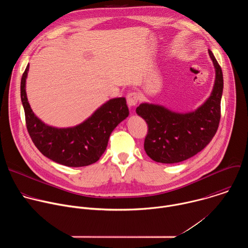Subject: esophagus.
Segmentation results:
<instances>
[{"mask_svg": "<svg viewBox=\"0 0 248 248\" xmlns=\"http://www.w3.org/2000/svg\"><path fill=\"white\" fill-rule=\"evenodd\" d=\"M139 100V95L136 92H130L126 96V102L129 107H133Z\"/></svg>", "mask_w": 248, "mask_h": 248, "instance_id": "1", "label": "esophagus"}]
</instances>
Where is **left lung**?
Instances as JSON below:
<instances>
[{
    "label": "left lung",
    "instance_id": "1",
    "mask_svg": "<svg viewBox=\"0 0 248 248\" xmlns=\"http://www.w3.org/2000/svg\"><path fill=\"white\" fill-rule=\"evenodd\" d=\"M208 52L215 67V82L211 95L198 109L181 114L148 103L136 108V114L148 124L145 152L158 163L173 164L191 158L204 149L217 132L224 79L216 58L210 50Z\"/></svg>",
    "mask_w": 248,
    "mask_h": 248
}]
</instances>
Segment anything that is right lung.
<instances>
[{"label": "right lung", "mask_w": 248, "mask_h": 248, "mask_svg": "<svg viewBox=\"0 0 248 248\" xmlns=\"http://www.w3.org/2000/svg\"><path fill=\"white\" fill-rule=\"evenodd\" d=\"M27 64L20 82V97L28 133L37 149L50 160L67 167H84L97 162L108 145L109 137L129 112L124 97L103 104L78 125L59 128L44 124L33 113L27 100Z\"/></svg>", "instance_id": "obj_1"}]
</instances>
